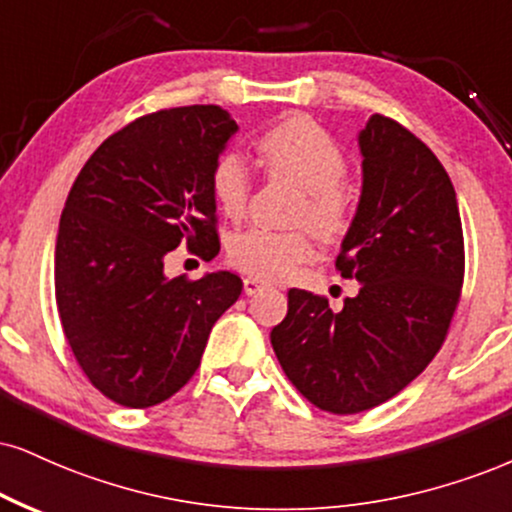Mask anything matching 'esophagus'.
Returning a JSON list of instances; mask_svg holds the SVG:
<instances>
[{
  "mask_svg": "<svg viewBox=\"0 0 512 512\" xmlns=\"http://www.w3.org/2000/svg\"><path fill=\"white\" fill-rule=\"evenodd\" d=\"M266 287V282L263 280H258V277H254V275H249V277H244V294H256V292H261V289Z\"/></svg>",
  "mask_w": 512,
  "mask_h": 512,
  "instance_id": "obj_1",
  "label": "esophagus"
}]
</instances>
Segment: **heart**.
<instances>
[{"label": "heart", "instance_id": "b5f03b06", "mask_svg": "<svg viewBox=\"0 0 512 512\" xmlns=\"http://www.w3.org/2000/svg\"><path fill=\"white\" fill-rule=\"evenodd\" d=\"M258 154L268 175L285 180L306 194L299 220L323 239L339 237L349 225V201L342 192L346 156L318 123L292 116L266 130L258 140ZM211 197L227 218H239L251 197V175L242 156L227 149L211 168ZM313 254L306 232H275L249 227L227 242V258L244 273L280 280Z\"/></svg>", "mask_w": 512, "mask_h": 512}]
</instances>
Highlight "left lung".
I'll return each mask as SVG.
<instances>
[{
  "mask_svg": "<svg viewBox=\"0 0 512 512\" xmlns=\"http://www.w3.org/2000/svg\"><path fill=\"white\" fill-rule=\"evenodd\" d=\"M363 185L337 268L358 294L327 299L289 289L270 332L285 375L327 413L389 401L444 344L463 287V225L449 173L427 144L380 113L358 132Z\"/></svg>",
  "mask_w": 512,
  "mask_h": 512,
  "instance_id": "8db88e82",
  "label": "left lung"
}]
</instances>
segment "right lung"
I'll return each instance as SVG.
<instances>
[{
	"label": "right lung",
	"mask_w": 512,
	"mask_h": 512,
	"mask_svg": "<svg viewBox=\"0 0 512 512\" xmlns=\"http://www.w3.org/2000/svg\"><path fill=\"white\" fill-rule=\"evenodd\" d=\"M237 123L220 106L137 118L99 144L63 206L54 285L63 334L111 401L149 408L185 387L216 320L242 294L230 270L189 282L166 258L220 251L211 168Z\"/></svg>",
	"instance_id": "right-lung-1"
}]
</instances>
